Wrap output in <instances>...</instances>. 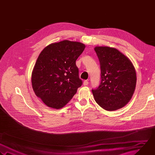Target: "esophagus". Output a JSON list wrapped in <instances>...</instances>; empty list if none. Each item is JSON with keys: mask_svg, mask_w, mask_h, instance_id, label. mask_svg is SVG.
Listing matches in <instances>:
<instances>
[{"mask_svg": "<svg viewBox=\"0 0 155 155\" xmlns=\"http://www.w3.org/2000/svg\"><path fill=\"white\" fill-rule=\"evenodd\" d=\"M88 84H89L88 81H87V80H86V81H84V85H85H85H87Z\"/></svg>", "mask_w": 155, "mask_h": 155, "instance_id": "esophagus-1", "label": "esophagus"}]
</instances>
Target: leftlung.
<instances>
[{
  "label": "left lung",
  "instance_id": "obj_1",
  "mask_svg": "<svg viewBox=\"0 0 155 155\" xmlns=\"http://www.w3.org/2000/svg\"><path fill=\"white\" fill-rule=\"evenodd\" d=\"M94 50L101 70L99 86L92 93L96 103L107 111L124 107L136 87V73L130 60L114 48L97 46Z\"/></svg>",
  "mask_w": 155,
  "mask_h": 155
}]
</instances>
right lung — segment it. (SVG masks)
Masks as SVG:
<instances>
[{
	"label": "right lung",
	"mask_w": 155,
	"mask_h": 155,
	"mask_svg": "<svg viewBox=\"0 0 155 155\" xmlns=\"http://www.w3.org/2000/svg\"><path fill=\"white\" fill-rule=\"evenodd\" d=\"M85 45L64 40L52 43L39 55L31 74L35 94L48 107H64L82 85L76 61Z\"/></svg>",
	"instance_id": "add662e5"
}]
</instances>
